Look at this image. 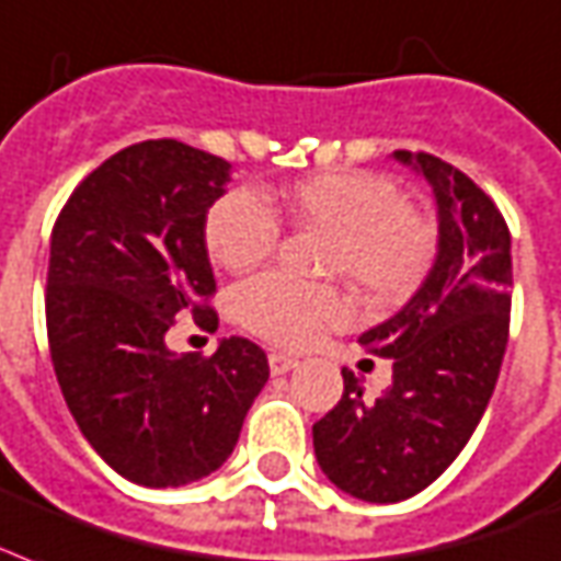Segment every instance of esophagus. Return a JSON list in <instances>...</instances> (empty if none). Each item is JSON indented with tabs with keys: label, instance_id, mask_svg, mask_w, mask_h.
Segmentation results:
<instances>
[{
	"label": "esophagus",
	"instance_id": "34e87169",
	"mask_svg": "<svg viewBox=\"0 0 561 561\" xmlns=\"http://www.w3.org/2000/svg\"><path fill=\"white\" fill-rule=\"evenodd\" d=\"M267 365H271L273 376H282L288 374V370H294V367L299 365V358L285 356V353H271V356H267Z\"/></svg>",
	"mask_w": 561,
	"mask_h": 561
}]
</instances>
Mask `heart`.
Returning a JSON list of instances; mask_svg holds the SVG:
<instances>
[{"label": "heart", "mask_w": 561, "mask_h": 561, "mask_svg": "<svg viewBox=\"0 0 561 561\" xmlns=\"http://www.w3.org/2000/svg\"><path fill=\"white\" fill-rule=\"evenodd\" d=\"M279 205L299 226L332 234L327 273H341L374 302H394L417 288L435 255L433 224L409 208L388 176L329 170L290 185ZM276 203L252 191L220 196L205 217V247L226 271H250L279 243ZM250 332L282 347H309L327 329L353 320L350 299L332 285H306L282 273L255 276L234 294Z\"/></svg>", "instance_id": "obj_1"}]
</instances>
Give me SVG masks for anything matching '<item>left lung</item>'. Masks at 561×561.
I'll use <instances>...</instances> for the list:
<instances>
[{
  "label": "left lung",
  "instance_id": "8db88e82",
  "mask_svg": "<svg viewBox=\"0 0 561 561\" xmlns=\"http://www.w3.org/2000/svg\"><path fill=\"white\" fill-rule=\"evenodd\" d=\"M391 158L433 187L435 262L394 318L358 337L394 358L391 385L367 400L344 367L341 403L311 430L327 480L365 503L414 497L450 468L494 394L512 309V238L497 205L442 158Z\"/></svg>",
  "mask_w": 561,
  "mask_h": 561
}]
</instances>
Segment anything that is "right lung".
<instances>
[{
    "instance_id": "add662e5",
    "label": "right lung",
    "mask_w": 561,
    "mask_h": 561,
    "mask_svg": "<svg viewBox=\"0 0 561 561\" xmlns=\"http://www.w3.org/2000/svg\"><path fill=\"white\" fill-rule=\"evenodd\" d=\"M232 164L179 140L119 149L64 205L49 241L46 332L67 409L128 482L179 489L229 459L271 376L247 337L173 353L167 329L217 314L205 214Z\"/></svg>"
}]
</instances>
